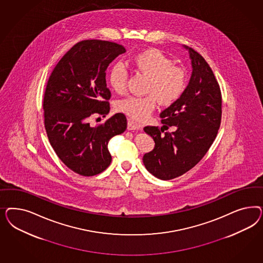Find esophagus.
<instances>
[{
    "mask_svg": "<svg viewBox=\"0 0 263 263\" xmlns=\"http://www.w3.org/2000/svg\"><path fill=\"white\" fill-rule=\"evenodd\" d=\"M141 128H142V125H141V124H139L138 122H136V121H134L133 120H131V119H128V130H139V129H141Z\"/></svg>",
    "mask_w": 263,
    "mask_h": 263,
    "instance_id": "1",
    "label": "esophagus"
}]
</instances>
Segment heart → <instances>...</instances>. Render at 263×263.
<instances>
[{"label":"heart","instance_id":"1","mask_svg":"<svg viewBox=\"0 0 263 263\" xmlns=\"http://www.w3.org/2000/svg\"><path fill=\"white\" fill-rule=\"evenodd\" d=\"M137 73L147 77L144 96H129L117 104L119 111L133 120H145L155 109L157 101L162 105H172L184 93L187 87V74L182 67L174 65L173 61L160 50L149 48L135 54L129 60ZM127 71L120 64H114L108 75L111 89L123 93L126 89Z\"/></svg>","mask_w":263,"mask_h":263}]
</instances>
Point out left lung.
Instances as JSON below:
<instances>
[{
	"label": "left lung",
	"instance_id": "1",
	"mask_svg": "<svg viewBox=\"0 0 263 263\" xmlns=\"http://www.w3.org/2000/svg\"><path fill=\"white\" fill-rule=\"evenodd\" d=\"M191 78L182 96L160 114L163 127L145 126L155 146L143 155L146 170L155 177L170 180L195 167L214 142L222 119V95L206 61L192 48ZM171 126L174 133L164 132Z\"/></svg>",
	"mask_w": 263,
	"mask_h": 263
}]
</instances>
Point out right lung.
Masks as SVG:
<instances>
[{
    "label": "right lung",
    "instance_id": "right-lung-1",
    "mask_svg": "<svg viewBox=\"0 0 263 263\" xmlns=\"http://www.w3.org/2000/svg\"><path fill=\"white\" fill-rule=\"evenodd\" d=\"M122 45L105 40L80 41L51 73L43 99L44 125L58 157L74 173L92 176L110 166L108 143L123 133L127 120L118 112L102 124L90 126L91 115L110 111L111 91L106 69L125 53Z\"/></svg>",
    "mask_w": 263,
    "mask_h": 263
}]
</instances>
